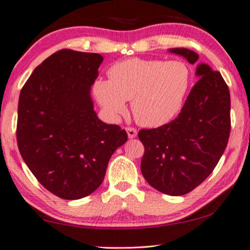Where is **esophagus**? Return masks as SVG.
Instances as JSON below:
<instances>
[{
    "label": "esophagus",
    "mask_w": 250,
    "mask_h": 250,
    "mask_svg": "<svg viewBox=\"0 0 250 250\" xmlns=\"http://www.w3.org/2000/svg\"><path fill=\"white\" fill-rule=\"evenodd\" d=\"M126 133H128V137L130 138V139H133V138L137 137V130L135 128H126L125 129Z\"/></svg>",
    "instance_id": "1"
}]
</instances>
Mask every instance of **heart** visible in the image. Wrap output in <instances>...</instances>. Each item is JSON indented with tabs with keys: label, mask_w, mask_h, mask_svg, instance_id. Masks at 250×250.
I'll use <instances>...</instances> for the list:
<instances>
[{
	"label": "heart",
	"mask_w": 250,
	"mask_h": 250,
	"mask_svg": "<svg viewBox=\"0 0 250 250\" xmlns=\"http://www.w3.org/2000/svg\"><path fill=\"white\" fill-rule=\"evenodd\" d=\"M110 80L95 81L93 93L102 109L117 120L131 100L138 124L156 128L168 124L183 107L192 74L182 61L130 58L115 62Z\"/></svg>",
	"instance_id": "1"
}]
</instances>
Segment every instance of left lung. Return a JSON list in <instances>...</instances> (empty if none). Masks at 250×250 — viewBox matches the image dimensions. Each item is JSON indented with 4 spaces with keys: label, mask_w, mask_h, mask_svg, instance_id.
<instances>
[{
    "label": "left lung",
    "mask_w": 250,
    "mask_h": 250,
    "mask_svg": "<svg viewBox=\"0 0 250 250\" xmlns=\"http://www.w3.org/2000/svg\"><path fill=\"white\" fill-rule=\"evenodd\" d=\"M169 53L194 65L199 55L186 48ZM200 78L186 99L181 113L169 124L143 129L141 173L152 188L165 194L184 195L212 173L225 151L230 135V93L221 74L200 62Z\"/></svg>",
    "instance_id": "8db88e82"
}]
</instances>
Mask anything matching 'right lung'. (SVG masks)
I'll return each mask as SVG.
<instances>
[{"label": "right lung", "instance_id": "right-lung-1", "mask_svg": "<svg viewBox=\"0 0 250 250\" xmlns=\"http://www.w3.org/2000/svg\"><path fill=\"white\" fill-rule=\"evenodd\" d=\"M100 54L62 49L33 70L18 106L20 154L39 183L65 200H78L102 184L107 163L128 135L94 111L91 87Z\"/></svg>", "mask_w": 250, "mask_h": 250}]
</instances>
